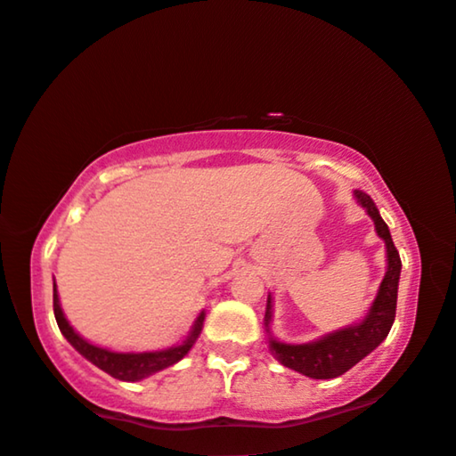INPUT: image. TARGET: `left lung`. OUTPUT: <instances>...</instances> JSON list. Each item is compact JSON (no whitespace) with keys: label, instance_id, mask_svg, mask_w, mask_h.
I'll use <instances>...</instances> for the list:
<instances>
[{"label":"left lung","instance_id":"obj_1","mask_svg":"<svg viewBox=\"0 0 456 456\" xmlns=\"http://www.w3.org/2000/svg\"><path fill=\"white\" fill-rule=\"evenodd\" d=\"M354 198L359 207L365 208L370 219L374 221L376 233L384 241V248H387V273H384V279L378 287V293L371 301L368 314L359 322L332 330L329 335L316 338V341L293 345L273 337V295L268 293L266 299L265 326L268 335V351L285 368H291L307 378H314V380H330V378L341 376L354 368L357 362H362L365 355L371 354L388 337L390 326L395 322L396 293H399L401 279L399 252H396L388 225L382 221L374 200L362 190H354Z\"/></svg>","mask_w":456,"mask_h":456}]
</instances>
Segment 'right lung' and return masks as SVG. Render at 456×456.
<instances>
[{"label":"right lung","mask_w":456,"mask_h":456,"mask_svg":"<svg viewBox=\"0 0 456 456\" xmlns=\"http://www.w3.org/2000/svg\"><path fill=\"white\" fill-rule=\"evenodd\" d=\"M53 312H55L57 326H60L61 335L68 338V343L72 345L82 357H86L88 362L97 365L99 370L107 371L109 376L118 378V380H124V382L144 380V378L157 374V371L169 368V365L177 363L179 359H183L190 354V349L194 347L198 337H200L204 316H207L204 310L198 314V318L194 320V324H191L188 337H185L182 343L173 345V347H167L161 351H142V354L126 351L124 354V351H111V349L99 347V345L88 343L85 337H80L78 332L72 329V324L68 322L66 314L61 310L55 279H53Z\"/></svg>","instance_id":"1"}]
</instances>
